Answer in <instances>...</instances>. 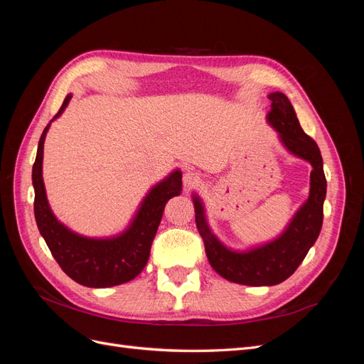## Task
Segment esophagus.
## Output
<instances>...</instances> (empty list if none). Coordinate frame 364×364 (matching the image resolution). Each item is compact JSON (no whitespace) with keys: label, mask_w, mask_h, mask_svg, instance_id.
I'll return each mask as SVG.
<instances>
[{"label":"esophagus","mask_w":364,"mask_h":364,"mask_svg":"<svg viewBox=\"0 0 364 364\" xmlns=\"http://www.w3.org/2000/svg\"><path fill=\"white\" fill-rule=\"evenodd\" d=\"M200 183V178L199 174L194 173V171H186L183 174V186L185 188H194V186H197Z\"/></svg>","instance_id":"obj_1"}]
</instances>
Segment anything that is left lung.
Segmentation results:
<instances>
[{"label":"left lung","instance_id":"left-lung-1","mask_svg":"<svg viewBox=\"0 0 364 364\" xmlns=\"http://www.w3.org/2000/svg\"><path fill=\"white\" fill-rule=\"evenodd\" d=\"M269 98L272 100V109L267 115L269 123L277 129L287 150L308 161L313 167L310 197L296 213L285 232L272 243L257 249L247 252L229 250L211 232L205 218L203 205L199 197L194 196L196 226L203 238L209 264L225 279L253 287L277 285L291 277L299 267L321 234L326 196L323 161L316 141L302 130L287 95L273 92Z\"/></svg>","mask_w":364,"mask_h":364}]
</instances>
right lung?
<instances>
[{
	"instance_id": "add662e5",
	"label": "right lung",
	"mask_w": 364,
	"mask_h": 364,
	"mask_svg": "<svg viewBox=\"0 0 364 364\" xmlns=\"http://www.w3.org/2000/svg\"><path fill=\"white\" fill-rule=\"evenodd\" d=\"M70 98L71 95H67L53 119L63 112ZM50 124H47L41 135L31 173L33 186H35V218L41 235L46 240L51 255L58 261L60 269L73 281L85 287L105 289L132 281L138 277L149 261L150 247L161 223L165 205L171 197L179 196L182 191V173L176 170L167 179L153 186L126 232L105 240L77 235L58 222L47 202L46 186L42 181V155L43 141Z\"/></svg>"
}]
</instances>
